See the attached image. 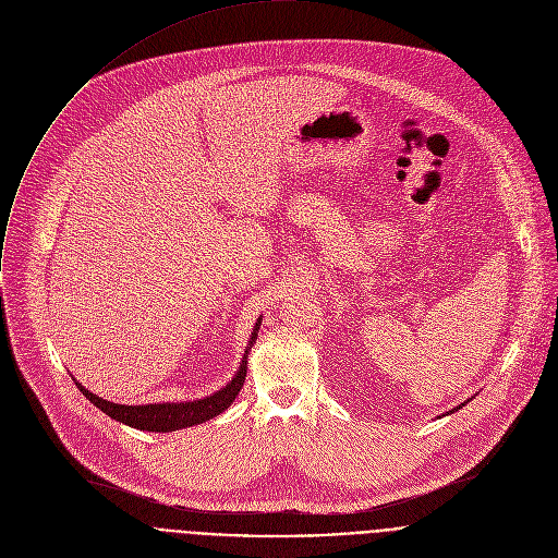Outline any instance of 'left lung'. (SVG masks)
Here are the masks:
<instances>
[{"mask_svg":"<svg viewBox=\"0 0 558 558\" xmlns=\"http://www.w3.org/2000/svg\"><path fill=\"white\" fill-rule=\"evenodd\" d=\"M459 409H463V407H457V409H452V411H450V413H454V411H459Z\"/></svg>","mask_w":558,"mask_h":558,"instance_id":"8db88e82","label":"left lung"}]
</instances>
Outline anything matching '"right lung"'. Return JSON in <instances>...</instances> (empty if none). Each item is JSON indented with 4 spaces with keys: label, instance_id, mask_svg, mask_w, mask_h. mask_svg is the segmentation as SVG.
Wrapping results in <instances>:
<instances>
[{
    "label": "right lung",
    "instance_id": "obj_1",
    "mask_svg": "<svg viewBox=\"0 0 558 558\" xmlns=\"http://www.w3.org/2000/svg\"><path fill=\"white\" fill-rule=\"evenodd\" d=\"M258 328H260V317L252 330V337L247 341L245 354L241 359V365L234 374V378L219 389L217 393L204 398V400H193V402H162V404H141V407H128V404H114L108 400H101L99 396H93L88 389H84L80 383L77 389L82 391V396L95 404L99 411H104L108 417L138 428V430H147V433H171V430H180V428H189V426H197L204 424L213 417H217L219 413H223L234 398L239 396L243 383H245V374H247V354L258 337Z\"/></svg>",
    "mask_w": 558,
    "mask_h": 558
}]
</instances>
